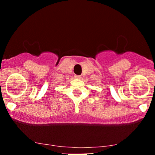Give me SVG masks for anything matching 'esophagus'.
<instances>
[{
	"mask_svg": "<svg viewBox=\"0 0 155 155\" xmlns=\"http://www.w3.org/2000/svg\"><path fill=\"white\" fill-rule=\"evenodd\" d=\"M75 78H76V79H81V76H79V75H76L75 76Z\"/></svg>",
	"mask_w": 155,
	"mask_h": 155,
	"instance_id": "obj_1",
	"label": "esophagus"
}]
</instances>
